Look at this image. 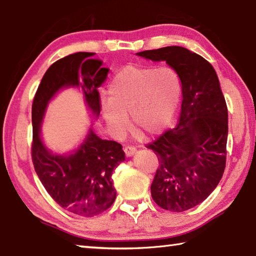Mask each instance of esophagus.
<instances>
[{
  "label": "esophagus",
  "mask_w": 256,
  "mask_h": 256,
  "mask_svg": "<svg viewBox=\"0 0 256 256\" xmlns=\"http://www.w3.org/2000/svg\"><path fill=\"white\" fill-rule=\"evenodd\" d=\"M136 146H124V152L128 156V157H131V156L136 152Z\"/></svg>",
  "instance_id": "1"
}]
</instances>
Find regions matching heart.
Instances as JSON below:
<instances>
[{
  "mask_svg": "<svg viewBox=\"0 0 256 256\" xmlns=\"http://www.w3.org/2000/svg\"><path fill=\"white\" fill-rule=\"evenodd\" d=\"M110 99L102 102L106 123L116 134L128 130L131 114L133 128L146 136L162 133L172 122L178 107L182 84L170 68L128 66L110 84Z\"/></svg>",
  "mask_w": 256,
  "mask_h": 256,
  "instance_id": "b5f03b06",
  "label": "heart"
}]
</instances>
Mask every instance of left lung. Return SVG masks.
Masks as SVG:
<instances>
[{
    "label": "left lung",
    "mask_w": 256,
    "mask_h": 256,
    "mask_svg": "<svg viewBox=\"0 0 256 256\" xmlns=\"http://www.w3.org/2000/svg\"><path fill=\"white\" fill-rule=\"evenodd\" d=\"M138 56L166 60L182 82L180 122L146 148L158 157L151 184L154 201L183 212L200 204L222 180L227 156L228 110L214 68L180 46L144 50Z\"/></svg>",
    "instance_id": "obj_1"
}]
</instances>
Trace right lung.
I'll return each instance as SVG.
<instances>
[{"label": "right lung", "mask_w": 256, "mask_h": 256, "mask_svg": "<svg viewBox=\"0 0 256 256\" xmlns=\"http://www.w3.org/2000/svg\"><path fill=\"white\" fill-rule=\"evenodd\" d=\"M94 53L68 55L56 60L42 76L34 97L32 158L38 177L52 198L71 214L94 216L107 210L115 201L112 174L124 162L122 144L102 140L90 130L74 154H52L40 136L42 120L52 97L64 86H80L90 110L97 116L102 110L98 88L105 81L108 68Z\"/></svg>", "instance_id": "1"}]
</instances>
